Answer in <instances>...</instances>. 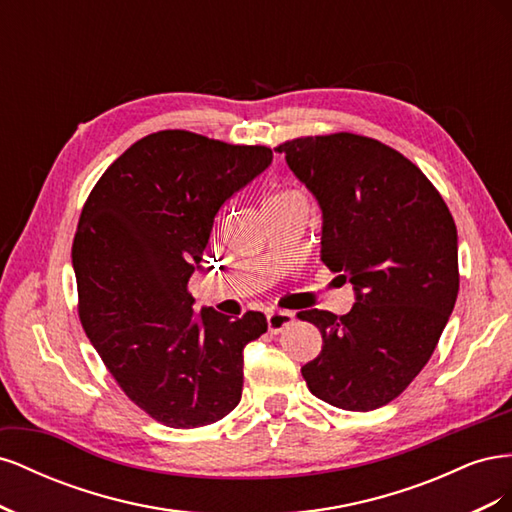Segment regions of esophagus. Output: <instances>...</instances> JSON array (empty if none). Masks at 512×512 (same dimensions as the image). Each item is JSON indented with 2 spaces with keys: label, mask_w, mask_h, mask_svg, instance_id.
I'll return each instance as SVG.
<instances>
[{
  "label": "esophagus",
  "mask_w": 512,
  "mask_h": 512,
  "mask_svg": "<svg viewBox=\"0 0 512 512\" xmlns=\"http://www.w3.org/2000/svg\"><path fill=\"white\" fill-rule=\"evenodd\" d=\"M294 322V316L290 312H269L267 314V324L271 333H282L286 327Z\"/></svg>",
  "instance_id": "obj_1"
}]
</instances>
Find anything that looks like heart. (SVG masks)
<instances>
[{"label": "heart", "mask_w": 512, "mask_h": 512, "mask_svg": "<svg viewBox=\"0 0 512 512\" xmlns=\"http://www.w3.org/2000/svg\"><path fill=\"white\" fill-rule=\"evenodd\" d=\"M299 192H290V190H286V192H280V194H275V196H271L269 198V203H277V200H284V198H288V196H297ZM267 203V205H269Z\"/></svg>", "instance_id": "b5f03b06"}]
</instances>
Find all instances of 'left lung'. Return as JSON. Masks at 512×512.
<instances>
[{"label":"left lung","mask_w":512,"mask_h":512,"mask_svg":"<svg viewBox=\"0 0 512 512\" xmlns=\"http://www.w3.org/2000/svg\"><path fill=\"white\" fill-rule=\"evenodd\" d=\"M275 151L318 200L322 262L354 288L344 316L297 314L324 344L301 367L307 389L350 412L386 406L425 367L453 314V215L421 168L374 138L307 136Z\"/></svg>","instance_id":"obj_1"}]
</instances>
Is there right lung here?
Segmentation results:
<instances>
[{"label": "right lung", "mask_w": 512, "mask_h": 512, "mask_svg": "<svg viewBox=\"0 0 512 512\" xmlns=\"http://www.w3.org/2000/svg\"><path fill=\"white\" fill-rule=\"evenodd\" d=\"M271 160L262 145L162 130L108 166L83 207L72 245L83 329L121 391L168 427L211 425L241 401L243 348L267 318L196 314L188 284L220 207Z\"/></svg>", "instance_id": "add662e5"}]
</instances>
